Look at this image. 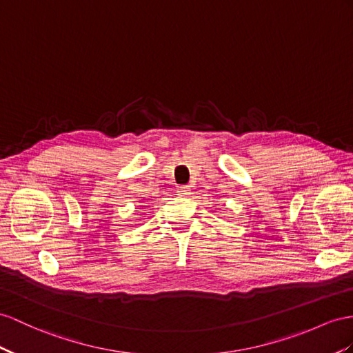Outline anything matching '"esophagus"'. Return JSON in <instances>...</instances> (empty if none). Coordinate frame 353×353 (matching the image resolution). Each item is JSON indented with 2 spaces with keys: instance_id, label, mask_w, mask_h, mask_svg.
<instances>
[{
  "instance_id": "1",
  "label": "esophagus",
  "mask_w": 353,
  "mask_h": 353,
  "mask_svg": "<svg viewBox=\"0 0 353 353\" xmlns=\"http://www.w3.org/2000/svg\"><path fill=\"white\" fill-rule=\"evenodd\" d=\"M189 194H191V188H189V186H180V188H177V195H180V196H189Z\"/></svg>"
}]
</instances>
